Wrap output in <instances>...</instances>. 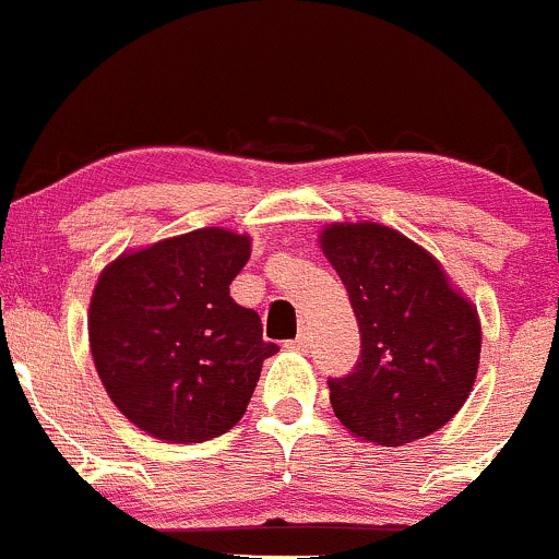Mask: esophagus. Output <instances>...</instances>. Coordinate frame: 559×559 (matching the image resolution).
I'll list each match as a JSON object with an SVG mask.
<instances>
[{"label": "esophagus", "mask_w": 559, "mask_h": 559, "mask_svg": "<svg viewBox=\"0 0 559 559\" xmlns=\"http://www.w3.org/2000/svg\"><path fill=\"white\" fill-rule=\"evenodd\" d=\"M287 349H296V352H306L309 349V330H301V333H298V338L296 341H287Z\"/></svg>", "instance_id": "34e87169"}]
</instances>
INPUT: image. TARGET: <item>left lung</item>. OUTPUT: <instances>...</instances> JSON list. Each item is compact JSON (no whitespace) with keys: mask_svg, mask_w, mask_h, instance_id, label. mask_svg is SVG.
Masks as SVG:
<instances>
[{"mask_svg":"<svg viewBox=\"0 0 559 559\" xmlns=\"http://www.w3.org/2000/svg\"><path fill=\"white\" fill-rule=\"evenodd\" d=\"M320 248L362 335L352 373L328 378L335 418L383 448L445 426L477 378L483 328L474 304L435 255L389 226L330 224Z\"/></svg>","mask_w":559,"mask_h":559,"instance_id":"8db88e82","label":"left lung"}]
</instances>
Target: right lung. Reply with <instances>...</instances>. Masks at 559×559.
<instances>
[{"label": "right lung", "mask_w": 559, "mask_h": 559, "mask_svg": "<svg viewBox=\"0 0 559 559\" xmlns=\"http://www.w3.org/2000/svg\"><path fill=\"white\" fill-rule=\"evenodd\" d=\"M250 237L218 226L122 253L90 298V352L128 421L167 442L226 435L248 411L263 359L261 317L229 296Z\"/></svg>", "instance_id": "right-lung-1"}]
</instances>
